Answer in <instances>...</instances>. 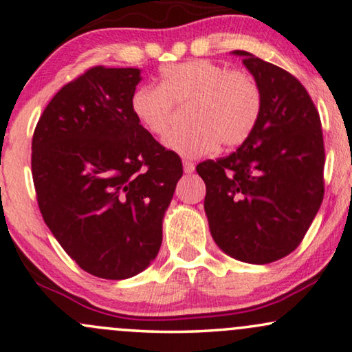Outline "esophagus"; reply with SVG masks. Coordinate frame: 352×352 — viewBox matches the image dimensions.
<instances>
[{
  "label": "esophagus",
  "mask_w": 352,
  "mask_h": 352,
  "mask_svg": "<svg viewBox=\"0 0 352 352\" xmlns=\"http://www.w3.org/2000/svg\"><path fill=\"white\" fill-rule=\"evenodd\" d=\"M182 166H184V173H192L195 170V165L189 160H184L182 162Z\"/></svg>",
  "instance_id": "obj_1"
}]
</instances>
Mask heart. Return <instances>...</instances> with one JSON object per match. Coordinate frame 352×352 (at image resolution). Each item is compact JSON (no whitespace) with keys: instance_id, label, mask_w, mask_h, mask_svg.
Listing matches in <instances>:
<instances>
[{"instance_id":"heart-1","label":"heart","mask_w":352,"mask_h":352,"mask_svg":"<svg viewBox=\"0 0 352 352\" xmlns=\"http://www.w3.org/2000/svg\"><path fill=\"white\" fill-rule=\"evenodd\" d=\"M177 107L186 112L187 126L175 129L166 146L182 157H201L221 148L242 146L252 136L263 109L256 80L240 70L205 59L163 67L158 86L133 91L129 109L152 136L170 131Z\"/></svg>"}]
</instances>
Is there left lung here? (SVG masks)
<instances>
[{
    "label": "left lung",
    "instance_id": "obj_1",
    "mask_svg": "<svg viewBox=\"0 0 352 352\" xmlns=\"http://www.w3.org/2000/svg\"><path fill=\"white\" fill-rule=\"evenodd\" d=\"M259 85L263 109L237 151L197 165L205 213L218 247L239 261L267 264L290 254L324 199L320 117L305 86L280 67L234 51Z\"/></svg>",
    "mask_w": 352,
    "mask_h": 352
}]
</instances>
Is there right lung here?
Segmentation results:
<instances>
[{"label": "right lung", "mask_w": 352, "mask_h": 352, "mask_svg": "<svg viewBox=\"0 0 352 352\" xmlns=\"http://www.w3.org/2000/svg\"><path fill=\"white\" fill-rule=\"evenodd\" d=\"M139 81V69L86 70L51 99L32 139L43 219L83 271L110 280L136 276L155 259L182 176L177 153L133 117Z\"/></svg>", "instance_id": "obj_1"}]
</instances>
